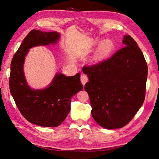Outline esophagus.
Returning a JSON list of instances; mask_svg holds the SVG:
<instances>
[{"mask_svg": "<svg viewBox=\"0 0 159 159\" xmlns=\"http://www.w3.org/2000/svg\"><path fill=\"white\" fill-rule=\"evenodd\" d=\"M80 81H81L82 84L83 85H85V83L88 81V77L85 74H83V75L80 76Z\"/></svg>", "mask_w": 159, "mask_h": 159, "instance_id": "esophagus-1", "label": "esophagus"}]
</instances>
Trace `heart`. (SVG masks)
I'll return each instance as SVG.
<instances>
[{"label":"heart","mask_w":159,"mask_h":159,"mask_svg":"<svg viewBox=\"0 0 159 159\" xmlns=\"http://www.w3.org/2000/svg\"><path fill=\"white\" fill-rule=\"evenodd\" d=\"M112 42L110 40H104L100 46V50L102 52H109V50L112 48Z\"/></svg>","instance_id":"obj_1"}]
</instances>
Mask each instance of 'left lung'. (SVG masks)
Instances as JSON below:
<instances>
[{
    "label": "left lung",
    "mask_w": 159,
    "mask_h": 159,
    "mask_svg": "<svg viewBox=\"0 0 159 159\" xmlns=\"http://www.w3.org/2000/svg\"><path fill=\"white\" fill-rule=\"evenodd\" d=\"M123 48L111 58L85 66L89 78L85 88L92 115L106 129L120 128L129 123L142 106L146 96L148 66L137 42L124 35Z\"/></svg>",
    "instance_id": "1"
}]
</instances>
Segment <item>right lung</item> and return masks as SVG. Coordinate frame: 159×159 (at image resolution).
<instances>
[{"label":"right lung","instance_id":"add662e5","mask_svg":"<svg viewBox=\"0 0 159 159\" xmlns=\"http://www.w3.org/2000/svg\"><path fill=\"white\" fill-rule=\"evenodd\" d=\"M60 34L33 29L24 39L11 63L9 89L20 112L29 122L43 127H57L65 120L71 109V99L83 89L80 74L66 76L57 74L46 89H32L26 82L23 64L29 49L56 43Z\"/></svg>","mask_w":159,"mask_h":159}]
</instances>
